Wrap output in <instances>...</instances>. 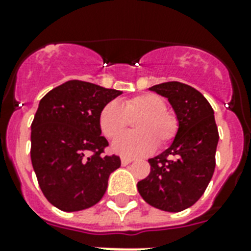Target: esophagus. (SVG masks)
Masks as SVG:
<instances>
[{
	"mask_svg": "<svg viewBox=\"0 0 251 251\" xmlns=\"http://www.w3.org/2000/svg\"><path fill=\"white\" fill-rule=\"evenodd\" d=\"M133 161V159H129V157H121V164L122 165H127Z\"/></svg>",
	"mask_w": 251,
	"mask_h": 251,
	"instance_id": "1",
	"label": "esophagus"
}]
</instances>
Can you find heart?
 I'll return each mask as SVG.
<instances>
[{
	"mask_svg": "<svg viewBox=\"0 0 251 251\" xmlns=\"http://www.w3.org/2000/svg\"><path fill=\"white\" fill-rule=\"evenodd\" d=\"M138 117L137 119L136 117ZM137 132L121 134L127 128L130 119ZM99 124L106 138H117L112 150L126 157L143 156L152 152L156 143L165 146L175 139L178 121L167 110L165 101L155 94H143L126 99L120 104L113 100L104 105L99 116Z\"/></svg>",
	"mask_w": 251,
	"mask_h": 251,
	"instance_id": "b5f03b06",
	"label": "heart"
}]
</instances>
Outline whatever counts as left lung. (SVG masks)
Here are the masks:
<instances>
[{
	"mask_svg": "<svg viewBox=\"0 0 251 251\" xmlns=\"http://www.w3.org/2000/svg\"><path fill=\"white\" fill-rule=\"evenodd\" d=\"M150 90L171 102L178 130L169 149L149 160L151 172L138 182V191L150 206L179 212L202 197L214 175L219 142L214 109L185 83L167 82Z\"/></svg>",
	"mask_w": 251,
	"mask_h": 251,
	"instance_id": "obj_1",
	"label": "left lung"
}]
</instances>
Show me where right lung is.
Returning <instances> with one entry per match:
<instances>
[{"instance_id": "1", "label": "right lung", "mask_w": 251, "mask_h": 251, "mask_svg": "<svg viewBox=\"0 0 251 251\" xmlns=\"http://www.w3.org/2000/svg\"><path fill=\"white\" fill-rule=\"evenodd\" d=\"M117 90L68 80L41 99L31 125V161L43 194L61 211L86 210L102 198L112 172L121 165L104 156L99 116Z\"/></svg>"}]
</instances>
